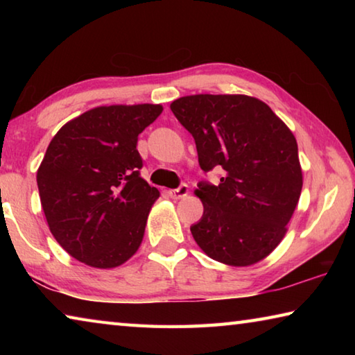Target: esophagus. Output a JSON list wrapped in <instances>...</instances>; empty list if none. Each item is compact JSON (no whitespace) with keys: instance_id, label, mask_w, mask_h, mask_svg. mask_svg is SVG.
<instances>
[{"instance_id":"obj_1","label":"esophagus","mask_w":355,"mask_h":355,"mask_svg":"<svg viewBox=\"0 0 355 355\" xmlns=\"http://www.w3.org/2000/svg\"><path fill=\"white\" fill-rule=\"evenodd\" d=\"M189 194V188L188 184H180L177 189H171L169 191V196L172 197V199H183V197H186Z\"/></svg>"}]
</instances>
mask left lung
<instances>
[{
  "label": "left lung",
  "instance_id": "1",
  "mask_svg": "<svg viewBox=\"0 0 355 355\" xmlns=\"http://www.w3.org/2000/svg\"><path fill=\"white\" fill-rule=\"evenodd\" d=\"M171 110L196 141L202 171L222 167L218 186L199 183L203 216L191 225L216 261L250 266L286 233L302 191L297 142L271 107L249 95H188Z\"/></svg>",
  "mask_w": 355,
  "mask_h": 355
}]
</instances>
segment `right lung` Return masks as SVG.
<instances>
[{
  "instance_id": "add662e5",
  "label": "right lung",
  "mask_w": 355,
  "mask_h": 355,
  "mask_svg": "<svg viewBox=\"0 0 355 355\" xmlns=\"http://www.w3.org/2000/svg\"><path fill=\"white\" fill-rule=\"evenodd\" d=\"M161 105L89 110L53 137L37 171L39 196L56 241L78 261L110 269L142 243L159 191L141 177L137 136Z\"/></svg>"
}]
</instances>
